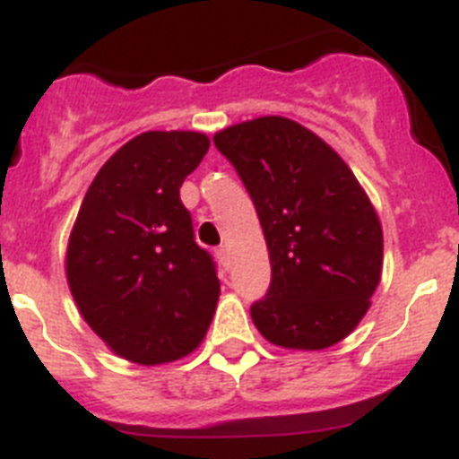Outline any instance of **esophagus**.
I'll use <instances>...</instances> for the list:
<instances>
[{
    "label": "esophagus",
    "instance_id": "1",
    "mask_svg": "<svg viewBox=\"0 0 459 459\" xmlns=\"http://www.w3.org/2000/svg\"><path fill=\"white\" fill-rule=\"evenodd\" d=\"M218 259H221V264L225 266H230V250H227V246H221V248H218Z\"/></svg>",
    "mask_w": 459,
    "mask_h": 459
}]
</instances>
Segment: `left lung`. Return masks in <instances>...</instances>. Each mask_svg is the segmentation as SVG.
Segmentation results:
<instances>
[{
    "mask_svg": "<svg viewBox=\"0 0 459 459\" xmlns=\"http://www.w3.org/2000/svg\"><path fill=\"white\" fill-rule=\"evenodd\" d=\"M248 190L271 259L250 317L269 342L324 350L351 333L381 278L384 234L354 172L322 137L259 117L213 137Z\"/></svg>",
    "mask_w": 459,
    "mask_h": 459,
    "instance_id": "left-lung-1",
    "label": "left lung"
}]
</instances>
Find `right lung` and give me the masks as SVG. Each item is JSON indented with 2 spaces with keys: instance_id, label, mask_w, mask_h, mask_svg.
Masks as SVG:
<instances>
[{
  "instance_id": "add662e5",
  "label": "right lung",
  "mask_w": 459,
  "mask_h": 459,
  "mask_svg": "<svg viewBox=\"0 0 459 459\" xmlns=\"http://www.w3.org/2000/svg\"><path fill=\"white\" fill-rule=\"evenodd\" d=\"M209 137L149 131L126 142L84 195L66 253L71 294L109 350L142 366L202 342L216 312V262L179 197Z\"/></svg>"
}]
</instances>
